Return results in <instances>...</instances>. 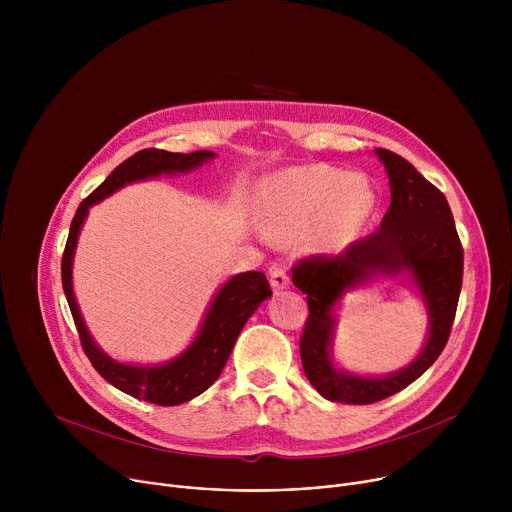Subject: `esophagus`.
<instances>
[{
  "label": "esophagus",
  "instance_id": "1",
  "mask_svg": "<svg viewBox=\"0 0 512 512\" xmlns=\"http://www.w3.org/2000/svg\"><path fill=\"white\" fill-rule=\"evenodd\" d=\"M269 279H271V287L275 291H281V289H285L289 285V275H287L285 267H281V265H273L269 269Z\"/></svg>",
  "mask_w": 512,
  "mask_h": 512
}]
</instances>
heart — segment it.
I'll use <instances>...</instances> for the list:
<instances>
[{
  "label": "heart",
  "instance_id": "obj_1",
  "mask_svg": "<svg viewBox=\"0 0 512 512\" xmlns=\"http://www.w3.org/2000/svg\"><path fill=\"white\" fill-rule=\"evenodd\" d=\"M377 206V192L362 174L330 164L279 172L263 182L265 227L273 237H298L316 227L318 245L340 249L354 241Z\"/></svg>",
  "mask_w": 512,
  "mask_h": 512
}]
</instances>
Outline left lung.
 I'll return each instance as SVG.
<instances>
[{"instance_id":"left-lung-1","label":"left lung","mask_w":512,"mask_h":512,"mask_svg":"<svg viewBox=\"0 0 512 512\" xmlns=\"http://www.w3.org/2000/svg\"><path fill=\"white\" fill-rule=\"evenodd\" d=\"M391 184V204L381 229L338 255H312L291 269V281L308 298V320L300 338L304 373L328 401L369 405L419 379L442 354L454 324L464 273V249L446 196L405 158L375 150ZM409 272L430 314V334L420 356L387 378L338 372L329 358L333 306L343 291L379 274Z\"/></svg>"}]
</instances>
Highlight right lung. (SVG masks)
Masks as SVG:
<instances>
[{
	"label": "right lung",
	"mask_w": 512,
	"mask_h": 512,
	"mask_svg": "<svg viewBox=\"0 0 512 512\" xmlns=\"http://www.w3.org/2000/svg\"><path fill=\"white\" fill-rule=\"evenodd\" d=\"M212 158L214 154L204 150L192 154H172L154 148L141 150L127 158L91 196L79 204L77 214L70 223V233L60 265L64 296L70 314L75 318L83 350L95 371L119 391L164 407L180 405L198 397L218 379L245 322L253 316L259 304L271 296V287L265 273H239L218 289V294L214 296L204 316L200 332L178 358L166 364H156V367H137V364H123L107 356L89 334L75 300V291H72V255H75L81 227L93 204L111 196L125 184L156 178L160 174L190 172Z\"/></svg>",
	"instance_id": "obj_1"
}]
</instances>
